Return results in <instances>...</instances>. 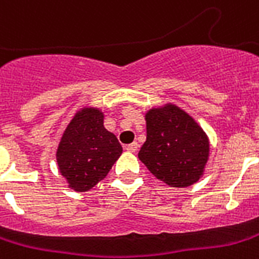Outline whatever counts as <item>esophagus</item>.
<instances>
[{"label":"esophagus","instance_id":"obj_1","mask_svg":"<svg viewBox=\"0 0 259 259\" xmlns=\"http://www.w3.org/2000/svg\"><path fill=\"white\" fill-rule=\"evenodd\" d=\"M127 152H136L138 149V144L137 143H133V144H129V145H126L125 148Z\"/></svg>","mask_w":259,"mask_h":259}]
</instances>
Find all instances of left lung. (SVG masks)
Wrapping results in <instances>:
<instances>
[{"label":"left lung","mask_w":259,"mask_h":259,"mask_svg":"<svg viewBox=\"0 0 259 259\" xmlns=\"http://www.w3.org/2000/svg\"><path fill=\"white\" fill-rule=\"evenodd\" d=\"M145 121L147 141L138 152L140 160L171 187L197 182L209 157V140L202 127L174 104L152 108Z\"/></svg>","instance_id":"1"}]
</instances>
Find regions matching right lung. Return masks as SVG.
<instances>
[{
    "instance_id": "right-lung-1",
    "label": "right lung",
    "mask_w": 259,
    "mask_h": 259,
    "mask_svg": "<svg viewBox=\"0 0 259 259\" xmlns=\"http://www.w3.org/2000/svg\"><path fill=\"white\" fill-rule=\"evenodd\" d=\"M103 119V112L98 108H82L73 116L59 141V172L74 191L91 190L121 156V144L104 127Z\"/></svg>"
}]
</instances>
